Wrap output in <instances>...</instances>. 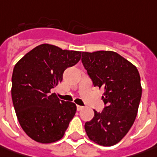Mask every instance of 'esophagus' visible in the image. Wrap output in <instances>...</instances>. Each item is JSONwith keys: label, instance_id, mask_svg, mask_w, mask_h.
I'll return each mask as SVG.
<instances>
[{"label": "esophagus", "instance_id": "obj_1", "mask_svg": "<svg viewBox=\"0 0 157 157\" xmlns=\"http://www.w3.org/2000/svg\"><path fill=\"white\" fill-rule=\"evenodd\" d=\"M76 108H77V110H78V111L82 110V109H84L83 106H80V105L76 106Z\"/></svg>", "mask_w": 157, "mask_h": 157}]
</instances>
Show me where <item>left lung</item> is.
<instances>
[{
  "label": "left lung",
  "mask_w": 157,
  "mask_h": 157,
  "mask_svg": "<svg viewBox=\"0 0 157 157\" xmlns=\"http://www.w3.org/2000/svg\"><path fill=\"white\" fill-rule=\"evenodd\" d=\"M82 62L95 87L103 88L105 108L85 123L89 138L101 146H112L126 136L137 115L142 97L137 68L113 51L82 52Z\"/></svg>",
  "instance_id": "8db88e82"
}]
</instances>
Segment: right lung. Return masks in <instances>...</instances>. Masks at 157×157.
<instances>
[{"instance_id":"obj_1","label":"right lung","mask_w":157,"mask_h":157,"mask_svg":"<svg viewBox=\"0 0 157 157\" xmlns=\"http://www.w3.org/2000/svg\"><path fill=\"white\" fill-rule=\"evenodd\" d=\"M81 56L80 51L41 44L15 64L11 89L14 110L21 127L35 142L51 143L62 139L75 115L76 105L60 100L51 89Z\"/></svg>"}]
</instances>
